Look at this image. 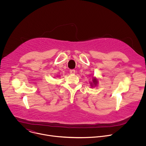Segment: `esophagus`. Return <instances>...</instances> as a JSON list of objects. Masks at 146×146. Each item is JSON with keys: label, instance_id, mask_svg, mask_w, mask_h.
Wrapping results in <instances>:
<instances>
[{"label": "esophagus", "instance_id": "esophagus-1", "mask_svg": "<svg viewBox=\"0 0 146 146\" xmlns=\"http://www.w3.org/2000/svg\"><path fill=\"white\" fill-rule=\"evenodd\" d=\"M70 74H74L75 73H76V70H74V69H72L70 70Z\"/></svg>", "mask_w": 146, "mask_h": 146}]
</instances>
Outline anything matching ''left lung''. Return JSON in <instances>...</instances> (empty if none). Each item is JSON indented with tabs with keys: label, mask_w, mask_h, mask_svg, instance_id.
<instances>
[{
	"label": "left lung",
	"mask_w": 146,
	"mask_h": 146,
	"mask_svg": "<svg viewBox=\"0 0 146 146\" xmlns=\"http://www.w3.org/2000/svg\"><path fill=\"white\" fill-rule=\"evenodd\" d=\"M97 84H98V80H97V79H96V78H94L92 80V82H91L90 83V84H91V87H93L94 86H97Z\"/></svg>",
	"instance_id": "obj_1"
}]
</instances>
